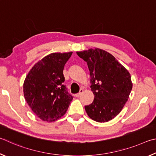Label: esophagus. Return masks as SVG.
Returning <instances> with one entry per match:
<instances>
[{"label":"esophagus","instance_id":"1","mask_svg":"<svg viewBox=\"0 0 156 156\" xmlns=\"http://www.w3.org/2000/svg\"><path fill=\"white\" fill-rule=\"evenodd\" d=\"M83 89H81V90H80V92H79V93H77V94H75V97H79L80 96V95H81V94L83 93Z\"/></svg>","mask_w":156,"mask_h":156}]
</instances>
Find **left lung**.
I'll use <instances>...</instances> for the list:
<instances>
[{
	"label": "left lung",
	"mask_w": 156,
	"mask_h": 156,
	"mask_svg": "<svg viewBox=\"0 0 156 156\" xmlns=\"http://www.w3.org/2000/svg\"><path fill=\"white\" fill-rule=\"evenodd\" d=\"M76 54L87 62L94 95L93 102L85 106L87 114L97 122L111 121L121 112L132 91L130 73L112 55L101 48Z\"/></svg>",
	"instance_id": "obj_1"
}]
</instances>
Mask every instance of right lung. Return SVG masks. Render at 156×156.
<instances>
[{"label":"right lung","instance_id":"add662e5","mask_svg":"<svg viewBox=\"0 0 156 156\" xmlns=\"http://www.w3.org/2000/svg\"><path fill=\"white\" fill-rule=\"evenodd\" d=\"M73 52L53 53L37 62L27 75L23 84L27 103L38 118L53 122L66 112L73 96L64 85L66 63Z\"/></svg>","mask_w":156,"mask_h":156}]
</instances>
